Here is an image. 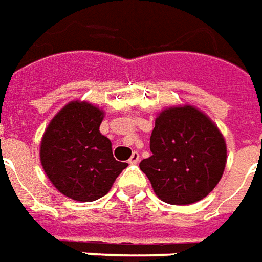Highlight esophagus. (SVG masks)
Wrapping results in <instances>:
<instances>
[{"mask_svg": "<svg viewBox=\"0 0 262 262\" xmlns=\"http://www.w3.org/2000/svg\"><path fill=\"white\" fill-rule=\"evenodd\" d=\"M138 161H140V154H138L137 151H134V152L131 154V157H129L128 162H129V164H137Z\"/></svg>", "mask_w": 262, "mask_h": 262, "instance_id": "1", "label": "esophagus"}]
</instances>
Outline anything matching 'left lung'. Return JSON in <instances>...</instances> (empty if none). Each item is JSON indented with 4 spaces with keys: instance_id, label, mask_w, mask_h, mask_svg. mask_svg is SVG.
<instances>
[{
    "instance_id": "8db88e82",
    "label": "left lung",
    "mask_w": 262,
    "mask_h": 262,
    "mask_svg": "<svg viewBox=\"0 0 262 262\" xmlns=\"http://www.w3.org/2000/svg\"><path fill=\"white\" fill-rule=\"evenodd\" d=\"M152 155L140 162L155 195L172 205L203 200L217 187L227 144L215 122L194 105L161 110L149 138Z\"/></svg>"
}]
</instances>
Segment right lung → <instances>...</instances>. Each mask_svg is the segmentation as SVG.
Wrapping results in <instances>:
<instances>
[{
  "label": "right lung",
  "instance_id": "add662e5",
  "mask_svg": "<svg viewBox=\"0 0 262 262\" xmlns=\"http://www.w3.org/2000/svg\"><path fill=\"white\" fill-rule=\"evenodd\" d=\"M104 110L74 100L45 128L39 161L51 184L74 201L91 203L104 196L127 162L114 158L113 144L100 133Z\"/></svg>",
  "mask_w": 262,
  "mask_h": 262
}]
</instances>
